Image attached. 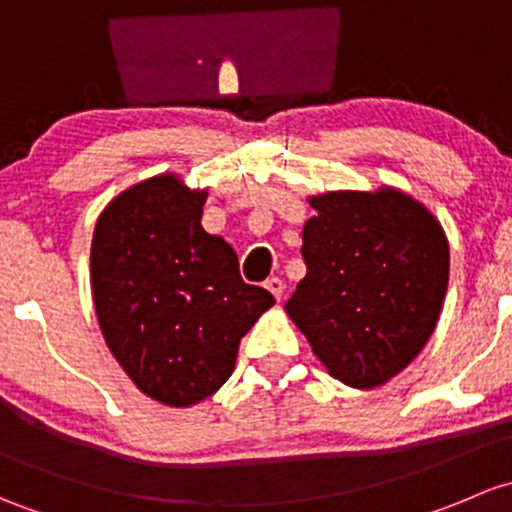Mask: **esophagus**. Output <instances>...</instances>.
I'll return each mask as SVG.
<instances>
[{
  "mask_svg": "<svg viewBox=\"0 0 512 512\" xmlns=\"http://www.w3.org/2000/svg\"><path fill=\"white\" fill-rule=\"evenodd\" d=\"M263 286L268 288V291H271V295L276 300H281L283 298V291H286V286H283V281L281 278H268L266 283H263Z\"/></svg>",
  "mask_w": 512,
  "mask_h": 512,
  "instance_id": "1",
  "label": "esophagus"
}]
</instances>
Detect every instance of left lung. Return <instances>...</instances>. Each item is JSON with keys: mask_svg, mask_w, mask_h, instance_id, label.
<instances>
[{"mask_svg": "<svg viewBox=\"0 0 512 512\" xmlns=\"http://www.w3.org/2000/svg\"><path fill=\"white\" fill-rule=\"evenodd\" d=\"M308 273L286 303L330 377L387 384L424 350L449 288V239L429 207L392 184L310 194Z\"/></svg>", "mask_w": 512, "mask_h": 512, "instance_id": "obj_1", "label": "left lung"}]
</instances>
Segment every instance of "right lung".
Masks as SVG:
<instances>
[{"label":"right lung","mask_w":512,"mask_h":512,"mask_svg":"<svg viewBox=\"0 0 512 512\" xmlns=\"http://www.w3.org/2000/svg\"><path fill=\"white\" fill-rule=\"evenodd\" d=\"M207 187L175 172L108 202L91 241V288L110 355L145 397L204 402L231 377L241 337L276 300L239 276L236 251L202 229Z\"/></svg>","instance_id":"1"}]
</instances>
